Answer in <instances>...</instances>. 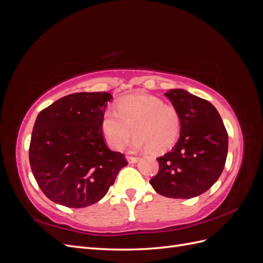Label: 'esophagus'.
I'll use <instances>...</instances> for the list:
<instances>
[{"label": "esophagus", "instance_id": "34e87169", "mask_svg": "<svg viewBox=\"0 0 263 263\" xmlns=\"http://www.w3.org/2000/svg\"><path fill=\"white\" fill-rule=\"evenodd\" d=\"M126 160L128 161L129 163H136V162L138 161V158H136V157H129V156H127V157H126Z\"/></svg>", "mask_w": 263, "mask_h": 263}]
</instances>
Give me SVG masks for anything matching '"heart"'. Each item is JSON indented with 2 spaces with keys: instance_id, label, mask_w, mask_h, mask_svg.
Wrapping results in <instances>:
<instances>
[{
  "instance_id": "obj_1",
  "label": "heart",
  "mask_w": 263,
  "mask_h": 263,
  "mask_svg": "<svg viewBox=\"0 0 263 263\" xmlns=\"http://www.w3.org/2000/svg\"><path fill=\"white\" fill-rule=\"evenodd\" d=\"M117 113L108 109L102 118V130L107 144L122 149L132 134L133 150L162 154L171 149L179 137L180 115L176 107L149 94H134L119 100Z\"/></svg>"
}]
</instances>
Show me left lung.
<instances>
[{"instance_id": "1", "label": "left lung", "mask_w": 263, "mask_h": 263, "mask_svg": "<svg viewBox=\"0 0 263 263\" xmlns=\"http://www.w3.org/2000/svg\"><path fill=\"white\" fill-rule=\"evenodd\" d=\"M164 95L180 115V137L170 153L157 158L159 171L149 182L157 193L192 198L205 193L224 170L228 135L209 101L182 89Z\"/></svg>"}]
</instances>
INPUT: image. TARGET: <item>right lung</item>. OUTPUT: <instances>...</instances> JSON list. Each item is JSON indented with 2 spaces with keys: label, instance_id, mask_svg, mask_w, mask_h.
<instances>
[{
  "label": "right lung",
  "instance_id": "obj_1",
  "mask_svg": "<svg viewBox=\"0 0 263 263\" xmlns=\"http://www.w3.org/2000/svg\"><path fill=\"white\" fill-rule=\"evenodd\" d=\"M113 95H67L38 114L31 133L29 163L50 201L82 209L99 202L127 165L124 155L107 148L102 118Z\"/></svg>",
  "mask_w": 263,
  "mask_h": 263
}]
</instances>
